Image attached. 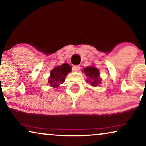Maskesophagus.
<instances>
[{"label":"esophagus","instance_id":"1","mask_svg":"<svg viewBox=\"0 0 146 146\" xmlns=\"http://www.w3.org/2000/svg\"><path fill=\"white\" fill-rule=\"evenodd\" d=\"M80 70V67L79 66H73V70L74 72H78Z\"/></svg>","mask_w":146,"mask_h":146}]
</instances>
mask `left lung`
Returning a JSON list of instances; mask_svg holds the SVG:
<instances>
[{
    "mask_svg": "<svg viewBox=\"0 0 146 146\" xmlns=\"http://www.w3.org/2000/svg\"><path fill=\"white\" fill-rule=\"evenodd\" d=\"M83 72L88 77L87 82L92 86L96 87L101 84V78H100L99 70L94 66H88L83 69Z\"/></svg>",
    "mask_w": 146,
    "mask_h": 146,
    "instance_id": "left-lung-1",
    "label": "left lung"
}]
</instances>
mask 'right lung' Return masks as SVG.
Instances as JSON below:
<instances>
[{"label": "right lung", "mask_w": 146, "mask_h": 146, "mask_svg": "<svg viewBox=\"0 0 146 146\" xmlns=\"http://www.w3.org/2000/svg\"><path fill=\"white\" fill-rule=\"evenodd\" d=\"M72 68L67 63L55 67L50 72L48 83L51 87L57 88L65 81L66 75L71 71Z\"/></svg>", "instance_id": "add662e5"}]
</instances>
